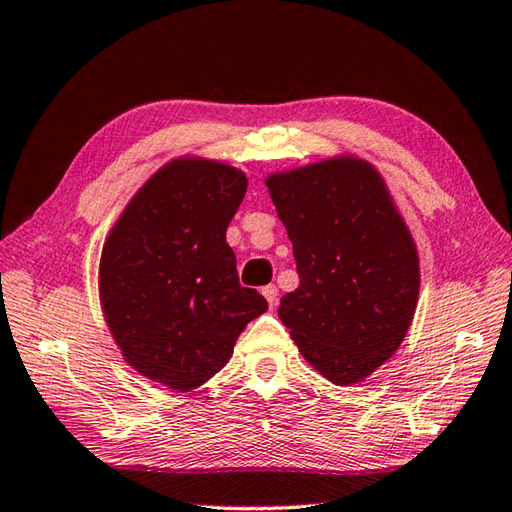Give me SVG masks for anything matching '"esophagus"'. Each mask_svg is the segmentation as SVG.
Wrapping results in <instances>:
<instances>
[{
  "label": "esophagus",
  "instance_id": "esophagus-1",
  "mask_svg": "<svg viewBox=\"0 0 512 512\" xmlns=\"http://www.w3.org/2000/svg\"><path fill=\"white\" fill-rule=\"evenodd\" d=\"M262 295L266 297V302H268V306H270V308H275V306H277V295H279V290H277V286H275V284H268V286H264V288H262Z\"/></svg>",
  "mask_w": 512,
  "mask_h": 512
}]
</instances>
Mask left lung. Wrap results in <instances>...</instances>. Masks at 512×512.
<instances>
[{
    "mask_svg": "<svg viewBox=\"0 0 512 512\" xmlns=\"http://www.w3.org/2000/svg\"><path fill=\"white\" fill-rule=\"evenodd\" d=\"M266 186L299 273L277 315L319 375L337 386L364 382L395 355L413 322V235L366 159H322L268 175Z\"/></svg>",
    "mask_w": 512,
    "mask_h": 512,
    "instance_id": "obj_1",
    "label": "left lung"
}]
</instances>
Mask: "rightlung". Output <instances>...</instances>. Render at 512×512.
<instances>
[{
	"mask_svg": "<svg viewBox=\"0 0 512 512\" xmlns=\"http://www.w3.org/2000/svg\"><path fill=\"white\" fill-rule=\"evenodd\" d=\"M239 168L177 157L130 199L99 259V302L128 366L177 393L206 384L266 299L237 277L226 228L246 195Z\"/></svg>",
	"mask_w": 512,
	"mask_h": 512,
	"instance_id": "obj_1",
	"label": "right lung"
}]
</instances>
